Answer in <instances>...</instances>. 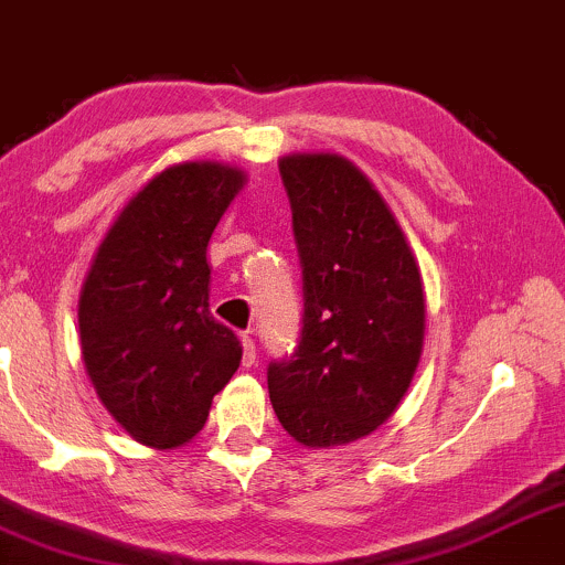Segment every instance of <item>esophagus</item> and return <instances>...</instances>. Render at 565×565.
<instances>
[{"mask_svg":"<svg viewBox=\"0 0 565 565\" xmlns=\"http://www.w3.org/2000/svg\"><path fill=\"white\" fill-rule=\"evenodd\" d=\"M242 344H244V369H253L257 363V348H255V339L249 334H242Z\"/></svg>","mask_w":565,"mask_h":565,"instance_id":"34e87169","label":"esophagus"}]
</instances>
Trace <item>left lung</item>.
Here are the masks:
<instances>
[{"instance_id": "obj_1", "label": "left lung", "mask_w": 565, "mask_h": 565, "mask_svg": "<svg viewBox=\"0 0 565 565\" xmlns=\"http://www.w3.org/2000/svg\"><path fill=\"white\" fill-rule=\"evenodd\" d=\"M302 265V331L268 365L270 403L305 447L376 431L397 411L424 350L420 270L382 194L348 158L278 160Z\"/></svg>"}]
</instances>
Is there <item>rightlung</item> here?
Here are the masks:
<instances>
[{
  "label": "right lung",
  "instance_id": "right-lung-1",
  "mask_svg": "<svg viewBox=\"0 0 565 565\" xmlns=\"http://www.w3.org/2000/svg\"><path fill=\"white\" fill-rule=\"evenodd\" d=\"M223 162H179L115 217L78 300L81 355L107 413L171 450L205 426L242 344L210 312L207 242L244 186Z\"/></svg>",
  "mask_w": 565,
  "mask_h": 565
}]
</instances>
